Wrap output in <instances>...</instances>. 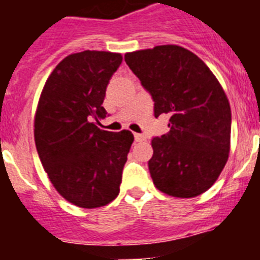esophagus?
<instances>
[{
	"instance_id": "1",
	"label": "esophagus",
	"mask_w": 260,
	"mask_h": 260,
	"mask_svg": "<svg viewBox=\"0 0 260 260\" xmlns=\"http://www.w3.org/2000/svg\"><path fill=\"white\" fill-rule=\"evenodd\" d=\"M134 138H135V142H142V141H144V139H146V138H144L143 135H142V134H137V133H135V134H134Z\"/></svg>"
}]
</instances>
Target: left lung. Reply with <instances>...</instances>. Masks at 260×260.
<instances>
[{
  "label": "left lung",
  "mask_w": 260,
  "mask_h": 260,
  "mask_svg": "<svg viewBox=\"0 0 260 260\" xmlns=\"http://www.w3.org/2000/svg\"><path fill=\"white\" fill-rule=\"evenodd\" d=\"M125 61L153 99L169 132L153 138L148 168L153 185L176 198H194L219 178L231 151L232 112L206 63L178 45L128 52Z\"/></svg>",
  "instance_id": "1"
}]
</instances>
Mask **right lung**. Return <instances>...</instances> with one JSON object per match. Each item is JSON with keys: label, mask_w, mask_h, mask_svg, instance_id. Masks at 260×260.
I'll use <instances>...</instances> for the list:
<instances>
[{"label": "right lung", "mask_w": 260, "mask_h": 260, "mask_svg": "<svg viewBox=\"0 0 260 260\" xmlns=\"http://www.w3.org/2000/svg\"><path fill=\"white\" fill-rule=\"evenodd\" d=\"M121 53L84 50L62 59L41 91L34 119L36 150L48 178L77 207L98 208L117 198L134 135L98 127L108 83Z\"/></svg>", "instance_id": "add662e5"}]
</instances>
